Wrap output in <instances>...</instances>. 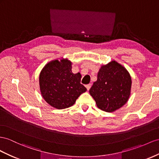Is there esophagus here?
Segmentation results:
<instances>
[{
	"mask_svg": "<svg viewBox=\"0 0 159 159\" xmlns=\"http://www.w3.org/2000/svg\"><path fill=\"white\" fill-rule=\"evenodd\" d=\"M85 87H86V88H87V91H89V89H90V88L91 87V84H87V85H86V86H85Z\"/></svg>",
	"mask_w": 159,
	"mask_h": 159,
	"instance_id": "esophagus-1",
	"label": "esophagus"
}]
</instances>
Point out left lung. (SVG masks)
Masks as SVG:
<instances>
[{
    "label": "left lung",
    "mask_w": 159,
    "mask_h": 159,
    "mask_svg": "<svg viewBox=\"0 0 159 159\" xmlns=\"http://www.w3.org/2000/svg\"><path fill=\"white\" fill-rule=\"evenodd\" d=\"M132 79L129 73L121 64L113 60L101 66L97 80L89 93L97 106L106 112H113L127 103L131 93Z\"/></svg>",
    "instance_id": "left-lung-1"
}]
</instances>
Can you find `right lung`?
<instances>
[{
    "instance_id": "add662e5",
    "label": "right lung",
    "mask_w": 159,
    "mask_h": 159,
    "mask_svg": "<svg viewBox=\"0 0 159 159\" xmlns=\"http://www.w3.org/2000/svg\"><path fill=\"white\" fill-rule=\"evenodd\" d=\"M81 75L72 72V62L66 58L54 60L45 65L39 76L42 96L52 107L62 109L71 107L87 91L80 84Z\"/></svg>"
}]
</instances>
